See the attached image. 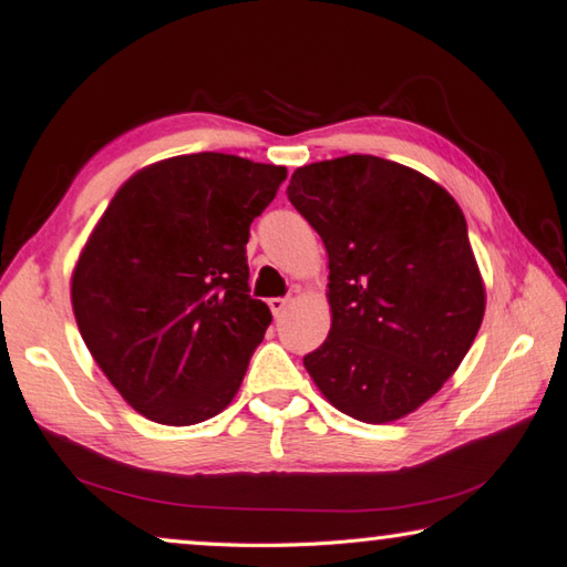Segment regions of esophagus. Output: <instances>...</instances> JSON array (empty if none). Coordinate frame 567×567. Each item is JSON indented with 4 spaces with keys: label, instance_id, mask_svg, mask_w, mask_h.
I'll use <instances>...</instances> for the list:
<instances>
[{
    "label": "esophagus",
    "instance_id": "34e87169",
    "mask_svg": "<svg viewBox=\"0 0 567 567\" xmlns=\"http://www.w3.org/2000/svg\"><path fill=\"white\" fill-rule=\"evenodd\" d=\"M268 305H270V309H272V315H275V317H282V315H285V309H287V305H290V299L272 297Z\"/></svg>",
    "mask_w": 567,
    "mask_h": 567
}]
</instances>
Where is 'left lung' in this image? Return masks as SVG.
<instances>
[{
  "mask_svg": "<svg viewBox=\"0 0 567 567\" xmlns=\"http://www.w3.org/2000/svg\"><path fill=\"white\" fill-rule=\"evenodd\" d=\"M287 196L329 255L331 329L307 373L361 423L415 413L460 369L486 309L460 204L371 154L299 166Z\"/></svg>",
  "mask_w": 567,
  "mask_h": 567,
  "instance_id": "8db88e82",
  "label": "left lung"
}]
</instances>
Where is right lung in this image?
Listing matches in <instances>:
<instances>
[{"label": "right lung", "mask_w": 567, "mask_h": 567, "mask_svg": "<svg viewBox=\"0 0 567 567\" xmlns=\"http://www.w3.org/2000/svg\"><path fill=\"white\" fill-rule=\"evenodd\" d=\"M285 166L198 152L117 188L71 275L87 351L152 423L186 427L230 405L272 315L248 292L246 243Z\"/></svg>", "instance_id": "obj_1"}]
</instances>
